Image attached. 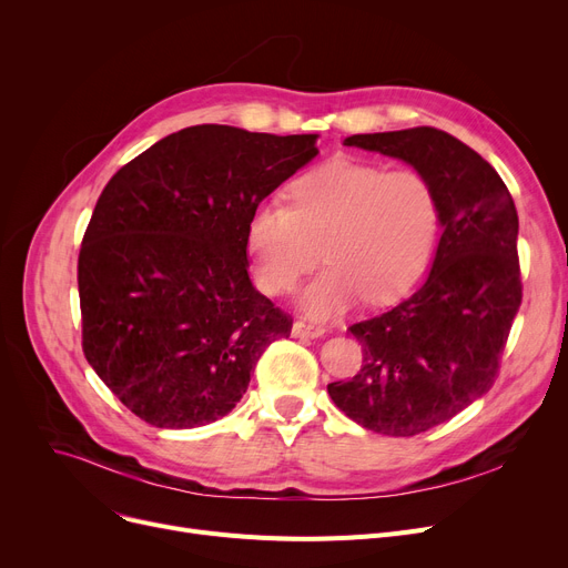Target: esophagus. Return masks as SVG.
Segmentation results:
<instances>
[{"mask_svg": "<svg viewBox=\"0 0 568 568\" xmlns=\"http://www.w3.org/2000/svg\"><path fill=\"white\" fill-rule=\"evenodd\" d=\"M326 334V326L317 322H306V320H296L292 324V336L296 338H320Z\"/></svg>", "mask_w": 568, "mask_h": 568, "instance_id": "1", "label": "esophagus"}]
</instances>
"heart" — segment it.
<instances>
[{"instance_id":"heart-1","label":"heart","mask_w":568,"mask_h":568,"mask_svg":"<svg viewBox=\"0 0 568 568\" xmlns=\"http://www.w3.org/2000/svg\"><path fill=\"white\" fill-rule=\"evenodd\" d=\"M435 234L437 202L422 174L338 159L296 179L292 206L257 209L248 253L266 294L294 290L324 253L329 266L304 290L302 308L332 317L364 294L392 302L407 292L424 272Z\"/></svg>"}]
</instances>
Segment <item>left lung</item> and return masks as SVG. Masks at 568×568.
<instances>
[{"instance_id": "obj_1", "label": "left lung", "mask_w": 568, "mask_h": 568, "mask_svg": "<svg viewBox=\"0 0 568 568\" xmlns=\"http://www.w3.org/2000/svg\"><path fill=\"white\" fill-rule=\"evenodd\" d=\"M343 144L405 161L437 202L442 236L426 283L349 326L364 349L362 371L326 386L352 422L412 437L490 392L523 302L516 204L488 161L439 129L349 135Z\"/></svg>"}]
</instances>
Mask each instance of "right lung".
<instances>
[{"label": "right lung", "instance_id": "1", "mask_svg": "<svg viewBox=\"0 0 568 568\" xmlns=\"http://www.w3.org/2000/svg\"><path fill=\"white\" fill-rule=\"evenodd\" d=\"M317 133L202 124L172 133L103 189L78 257L82 349L142 422L197 428L248 389L292 320L248 278L257 204L317 156Z\"/></svg>", "mask_w": 568, "mask_h": 568}]
</instances>
